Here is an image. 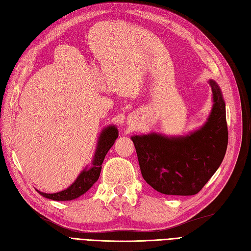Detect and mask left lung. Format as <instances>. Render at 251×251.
Segmentation results:
<instances>
[{
    "label": "left lung",
    "mask_w": 251,
    "mask_h": 251,
    "mask_svg": "<svg viewBox=\"0 0 251 251\" xmlns=\"http://www.w3.org/2000/svg\"><path fill=\"white\" fill-rule=\"evenodd\" d=\"M210 85L214 105L201 129L185 137L131 138L144 180L162 194H197L223 162L228 145L226 107L215 81Z\"/></svg>",
    "instance_id": "left-lung-1"
}]
</instances>
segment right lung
Wrapping results in <instances>:
<instances>
[{
  "label": "right lung",
  "instance_id": "1",
  "mask_svg": "<svg viewBox=\"0 0 251 251\" xmlns=\"http://www.w3.org/2000/svg\"><path fill=\"white\" fill-rule=\"evenodd\" d=\"M118 138V129L114 126H109L102 130L99 139L98 149H96L94 159L91 168L89 170H85L81 172V174L76 179L72 185L61 192L54 193V194H47V193L39 192L43 197L53 199V201H72L77 197L86 193L92 185L98 181L100 174L101 164L104 161L105 156L107 155L108 151L111 149L114 141Z\"/></svg>",
  "mask_w": 251,
  "mask_h": 251
}]
</instances>
